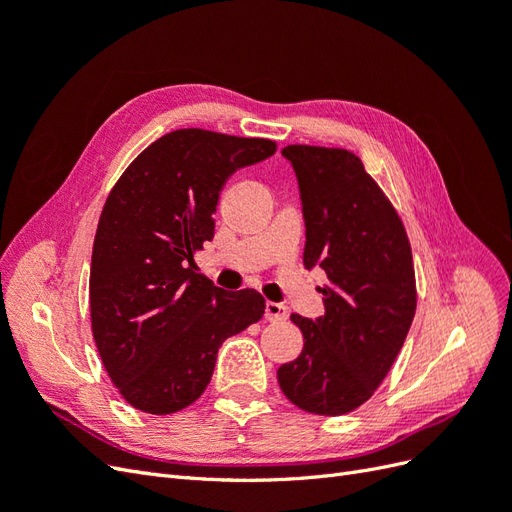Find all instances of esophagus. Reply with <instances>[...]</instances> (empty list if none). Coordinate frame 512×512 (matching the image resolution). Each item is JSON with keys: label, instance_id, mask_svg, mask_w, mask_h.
I'll use <instances>...</instances> for the list:
<instances>
[{"label": "esophagus", "instance_id": "esophagus-1", "mask_svg": "<svg viewBox=\"0 0 512 512\" xmlns=\"http://www.w3.org/2000/svg\"><path fill=\"white\" fill-rule=\"evenodd\" d=\"M265 318H267L269 322H282V320L288 318V309H286V305H282V303L267 301V305H265Z\"/></svg>", "mask_w": 512, "mask_h": 512}]
</instances>
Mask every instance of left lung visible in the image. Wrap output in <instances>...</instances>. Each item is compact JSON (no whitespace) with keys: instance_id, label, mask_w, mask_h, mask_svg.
<instances>
[{"instance_id":"obj_1","label":"left lung","mask_w":512,"mask_h":512,"mask_svg":"<svg viewBox=\"0 0 512 512\" xmlns=\"http://www.w3.org/2000/svg\"><path fill=\"white\" fill-rule=\"evenodd\" d=\"M282 156L299 183L303 265L320 267L327 284L324 316H290L303 350L277 369V382L301 410L339 416L374 395L406 342L416 309L412 250L354 153L288 145Z\"/></svg>"}]
</instances>
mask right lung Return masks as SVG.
<instances>
[{
	"label": "right lung",
	"instance_id": "add662e5",
	"mask_svg": "<svg viewBox=\"0 0 512 512\" xmlns=\"http://www.w3.org/2000/svg\"><path fill=\"white\" fill-rule=\"evenodd\" d=\"M275 143L198 128L151 143L108 194L91 254V331L113 384L136 410L173 414L211 380L218 350L265 314L252 288L222 290L194 269L213 239L226 181Z\"/></svg>",
	"mask_w": 512,
	"mask_h": 512
}]
</instances>
